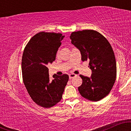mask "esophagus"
<instances>
[{
  "instance_id": "1",
  "label": "esophagus",
  "mask_w": 131,
  "mask_h": 131,
  "mask_svg": "<svg viewBox=\"0 0 131 131\" xmlns=\"http://www.w3.org/2000/svg\"><path fill=\"white\" fill-rule=\"evenodd\" d=\"M77 76V75L75 74H69V78H70V79H72V78H74V77H76Z\"/></svg>"
}]
</instances>
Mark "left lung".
<instances>
[{
  "label": "left lung",
  "mask_w": 131,
  "mask_h": 131,
  "mask_svg": "<svg viewBox=\"0 0 131 131\" xmlns=\"http://www.w3.org/2000/svg\"><path fill=\"white\" fill-rule=\"evenodd\" d=\"M71 43L81 52L82 61H89L92 75H79L82 83L78 91L84 98L97 102L108 95L116 78V63L110 43L102 34L91 29L73 32Z\"/></svg>",
  "instance_id": "obj_1"
}]
</instances>
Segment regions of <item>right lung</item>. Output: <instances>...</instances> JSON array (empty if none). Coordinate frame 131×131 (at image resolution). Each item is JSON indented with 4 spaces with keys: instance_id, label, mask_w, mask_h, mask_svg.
<instances>
[{
    "instance_id": "obj_1",
    "label": "right lung",
    "mask_w": 131,
    "mask_h": 131,
    "mask_svg": "<svg viewBox=\"0 0 131 131\" xmlns=\"http://www.w3.org/2000/svg\"><path fill=\"white\" fill-rule=\"evenodd\" d=\"M64 37L61 33H37L29 40L23 53L24 84L33 101L46 108L52 107L61 100L69 79L68 75L64 74L53 75L50 80L47 67L55 61Z\"/></svg>"
}]
</instances>
